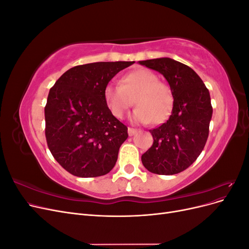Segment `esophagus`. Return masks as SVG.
<instances>
[{
    "mask_svg": "<svg viewBox=\"0 0 249 249\" xmlns=\"http://www.w3.org/2000/svg\"><path fill=\"white\" fill-rule=\"evenodd\" d=\"M137 130L136 129H133V127H127V133H129L130 136H133V135L136 134Z\"/></svg>",
    "mask_w": 249,
    "mask_h": 249,
    "instance_id": "34e87169",
    "label": "esophagus"
}]
</instances>
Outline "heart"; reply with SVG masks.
Returning a JSON list of instances; mask_svg holds the SVG:
<instances>
[{"instance_id": "heart-1", "label": "heart", "mask_w": 249, "mask_h": 249, "mask_svg": "<svg viewBox=\"0 0 249 249\" xmlns=\"http://www.w3.org/2000/svg\"><path fill=\"white\" fill-rule=\"evenodd\" d=\"M104 99L111 114L116 118L124 115L134 99L137 108L133 119L140 124H162L169 117L173 108L170 86L145 69L125 73L120 84L109 83L104 89Z\"/></svg>"}]
</instances>
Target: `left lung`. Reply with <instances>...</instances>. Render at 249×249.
<instances>
[{"label": "left lung", "instance_id": "obj_1", "mask_svg": "<svg viewBox=\"0 0 249 249\" xmlns=\"http://www.w3.org/2000/svg\"><path fill=\"white\" fill-rule=\"evenodd\" d=\"M139 63L163 74L175 100L167 122L149 130L154 143L141 156L142 164L156 175H177L189 167L206 145L213 113L210 92L191 67L176 60L158 58Z\"/></svg>", "mask_w": 249, "mask_h": 249}]
</instances>
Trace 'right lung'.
I'll list each match as a JSON object with an SVG mask.
<instances>
[{"mask_svg": "<svg viewBox=\"0 0 249 249\" xmlns=\"http://www.w3.org/2000/svg\"><path fill=\"white\" fill-rule=\"evenodd\" d=\"M134 61L94 62L65 71L49 92L46 138L55 160L72 176L107 175L117 161L127 127L111 114L104 89Z\"/></svg>", "mask_w": 249, "mask_h": 249, "instance_id": "obj_1", "label": "right lung"}]
</instances>
